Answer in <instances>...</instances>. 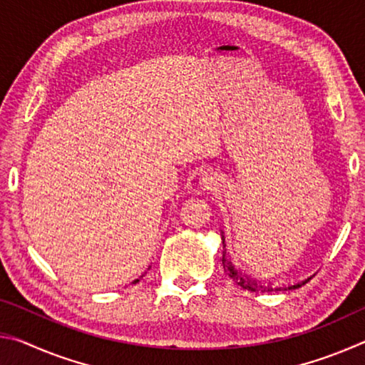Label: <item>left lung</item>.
<instances>
[{"label": "left lung", "mask_w": 365, "mask_h": 365, "mask_svg": "<svg viewBox=\"0 0 365 365\" xmlns=\"http://www.w3.org/2000/svg\"><path fill=\"white\" fill-rule=\"evenodd\" d=\"M222 264H224V270L225 274L230 277V279L237 283L238 287H242L243 289H248V292H287V289H294V288H299L302 285H306V283L311 280V279H306V280H301L298 283H292V285H272V283H262V282H257L255 279H251L246 274H243L242 270H238L235 265L227 261L225 257V251H224V257H222Z\"/></svg>", "instance_id": "8db88e82"}]
</instances>
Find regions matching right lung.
Instances as JSON below:
<instances>
[{
    "instance_id": "add662e5",
    "label": "right lung",
    "mask_w": 365,
    "mask_h": 365,
    "mask_svg": "<svg viewBox=\"0 0 365 365\" xmlns=\"http://www.w3.org/2000/svg\"><path fill=\"white\" fill-rule=\"evenodd\" d=\"M137 282H138V280H135V282H133V283H137Z\"/></svg>"
}]
</instances>
